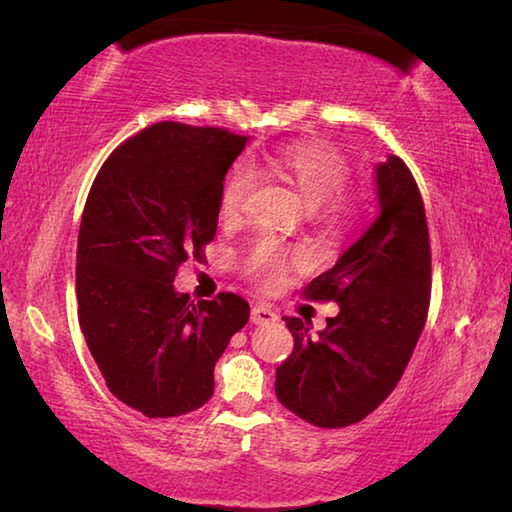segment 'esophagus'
<instances>
[{"label": "esophagus", "mask_w": 512, "mask_h": 512, "mask_svg": "<svg viewBox=\"0 0 512 512\" xmlns=\"http://www.w3.org/2000/svg\"><path fill=\"white\" fill-rule=\"evenodd\" d=\"M275 320H280V316L268 305H255L253 311H250V323L253 325H271Z\"/></svg>", "instance_id": "1"}]
</instances>
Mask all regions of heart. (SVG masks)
Returning <instances> with one entry per match:
<instances>
[{
    "label": "heart",
    "mask_w": 512,
    "mask_h": 512,
    "mask_svg": "<svg viewBox=\"0 0 512 512\" xmlns=\"http://www.w3.org/2000/svg\"><path fill=\"white\" fill-rule=\"evenodd\" d=\"M266 162L268 167H273L277 173H282L284 178L296 185L309 210L318 207L320 219L329 228H345L357 216L361 205L359 194L343 189L350 176V164L332 146L293 144L268 155ZM253 185L255 173L246 164H237L228 173L219 198V212L223 221L232 223L246 212ZM289 259L291 257L271 237H262L255 248L250 250L246 266L257 280L273 284L284 271V266L289 264Z\"/></svg>",
    "instance_id": "obj_1"
}]
</instances>
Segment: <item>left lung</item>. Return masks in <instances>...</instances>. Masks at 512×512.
<instances>
[{
    "label": "left lung",
    "mask_w": 512,
    "mask_h": 512,
    "mask_svg": "<svg viewBox=\"0 0 512 512\" xmlns=\"http://www.w3.org/2000/svg\"><path fill=\"white\" fill-rule=\"evenodd\" d=\"M379 214L305 289L339 314L318 336L284 318L291 357L277 368L275 395L316 427H348L391 395L418 343L431 296V250L420 189L397 155L375 167Z\"/></svg>",
    "instance_id": "obj_1"
}]
</instances>
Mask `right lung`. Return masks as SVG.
<instances>
[{
	"label": "right lung",
	"mask_w": 512,
	"mask_h": 512,
	"mask_svg": "<svg viewBox=\"0 0 512 512\" xmlns=\"http://www.w3.org/2000/svg\"><path fill=\"white\" fill-rule=\"evenodd\" d=\"M248 137L160 121L103 162L76 248L85 343L110 393L146 418L201 409L214 366L250 307L235 293L192 302L173 289L219 223L225 173Z\"/></svg>",
	"instance_id": "add662e5"
}]
</instances>
